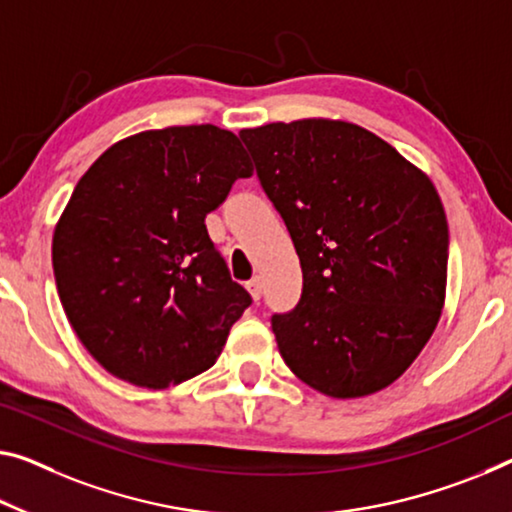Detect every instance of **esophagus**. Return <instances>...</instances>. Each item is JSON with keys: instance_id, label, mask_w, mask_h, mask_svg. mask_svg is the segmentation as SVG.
I'll use <instances>...</instances> for the list:
<instances>
[{"instance_id": "1", "label": "esophagus", "mask_w": 512, "mask_h": 512, "mask_svg": "<svg viewBox=\"0 0 512 512\" xmlns=\"http://www.w3.org/2000/svg\"><path fill=\"white\" fill-rule=\"evenodd\" d=\"M247 288H249V293H251V297H254L256 302L261 300V295H263V279H261V277L251 279V281L247 283Z\"/></svg>"}]
</instances>
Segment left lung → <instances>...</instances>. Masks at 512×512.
Listing matches in <instances>:
<instances>
[{"instance_id": "left-lung-1", "label": "left lung", "mask_w": 512, "mask_h": 512, "mask_svg": "<svg viewBox=\"0 0 512 512\" xmlns=\"http://www.w3.org/2000/svg\"><path fill=\"white\" fill-rule=\"evenodd\" d=\"M240 139L302 265L300 302L272 316L283 361L332 398L389 387L444 309L448 224L435 185L355 123H267Z\"/></svg>"}]
</instances>
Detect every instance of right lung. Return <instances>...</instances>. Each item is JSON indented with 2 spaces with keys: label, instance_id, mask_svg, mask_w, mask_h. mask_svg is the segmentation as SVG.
<instances>
[{
  "label": "right lung",
  "instance_id": "add662e5",
  "mask_svg": "<svg viewBox=\"0 0 512 512\" xmlns=\"http://www.w3.org/2000/svg\"><path fill=\"white\" fill-rule=\"evenodd\" d=\"M251 174L240 139L206 123L116 141L80 178L52 265L70 325L107 373L167 389L222 355L251 295L231 279L206 215Z\"/></svg>",
  "mask_w": 512,
  "mask_h": 512
}]
</instances>
